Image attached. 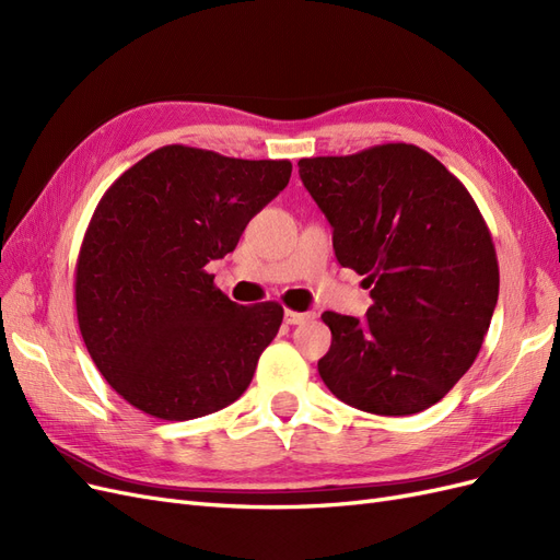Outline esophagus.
I'll return each instance as SVG.
<instances>
[{
    "instance_id": "1",
    "label": "esophagus",
    "mask_w": 560,
    "mask_h": 560,
    "mask_svg": "<svg viewBox=\"0 0 560 560\" xmlns=\"http://www.w3.org/2000/svg\"><path fill=\"white\" fill-rule=\"evenodd\" d=\"M315 313H299V311H284V322L287 325H301V322L313 319Z\"/></svg>"
}]
</instances>
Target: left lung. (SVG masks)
I'll return each instance as SVG.
<instances>
[{
    "instance_id": "1",
    "label": "left lung",
    "mask_w": 560,
    "mask_h": 560,
    "mask_svg": "<svg viewBox=\"0 0 560 560\" xmlns=\"http://www.w3.org/2000/svg\"><path fill=\"white\" fill-rule=\"evenodd\" d=\"M299 175L329 219L338 264L366 276L374 299L364 319L322 315V381L366 413L430 409L477 360L498 303V254L477 202L404 142L301 159Z\"/></svg>"
}]
</instances>
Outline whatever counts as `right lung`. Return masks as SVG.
Wrapping results in <instances>:
<instances>
[{"mask_svg":"<svg viewBox=\"0 0 560 560\" xmlns=\"http://www.w3.org/2000/svg\"><path fill=\"white\" fill-rule=\"evenodd\" d=\"M290 175V161L167 144L100 198L77 259V317L100 374L135 409L191 420L247 389L284 311L231 301L206 264L235 249Z\"/></svg>","mask_w":560,"mask_h":560,"instance_id":"add662e5","label":"right lung"}]
</instances>
